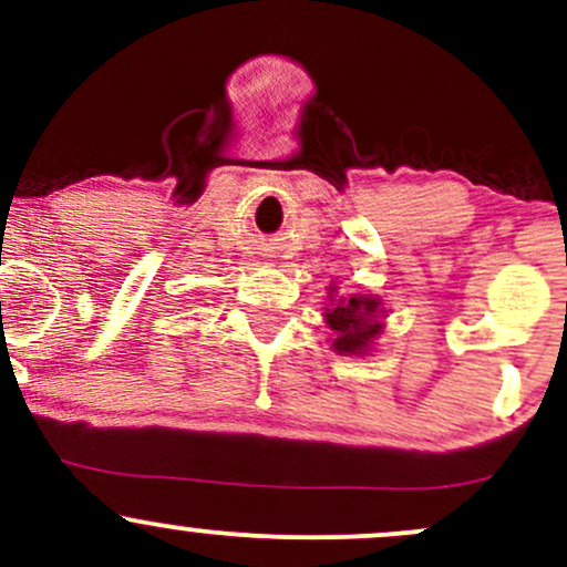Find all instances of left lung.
<instances>
[{
    "mask_svg": "<svg viewBox=\"0 0 567 567\" xmlns=\"http://www.w3.org/2000/svg\"><path fill=\"white\" fill-rule=\"evenodd\" d=\"M337 288H329V307L323 318L334 331V348L340 357H364L373 348L375 337L384 331L381 316L384 305L375 296H334Z\"/></svg>",
    "mask_w": 567,
    "mask_h": 567,
    "instance_id": "obj_1",
    "label": "left lung"
}]
</instances>
